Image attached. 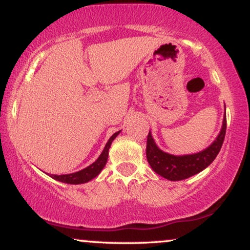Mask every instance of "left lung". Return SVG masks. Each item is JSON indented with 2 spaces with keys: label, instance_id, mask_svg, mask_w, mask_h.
<instances>
[{
  "label": "left lung",
  "instance_id": "1",
  "mask_svg": "<svg viewBox=\"0 0 250 250\" xmlns=\"http://www.w3.org/2000/svg\"><path fill=\"white\" fill-rule=\"evenodd\" d=\"M226 128L227 120L225 107V117H223L222 127H221L220 134L217 135L215 141L200 153L189 155H171L161 150L157 147L153 136H151V133L149 131L147 137V149H146L148 163L155 173L169 181L188 179L195 174H199L200 171L207 168L214 161L221 147H222Z\"/></svg>",
  "mask_w": 250,
  "mask_h": 250
}]
</instances>
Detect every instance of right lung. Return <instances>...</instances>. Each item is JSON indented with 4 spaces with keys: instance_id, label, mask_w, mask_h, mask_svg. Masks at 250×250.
<instances>
[{
    "instance_id": "1",
    "label": "right lung",
    "mask_w": 250,
    "mask_h": 250,
    "mask_svg": "<svg viewBox=\"0 0 250 250\" xmlns=\"http://www.w3.org/2000/svg\"><path fill=\"white\" fill-rule=\"evenodd\" d=\"M120 133H121V130L116 131L115 134L111 135V137L108 140L107 145H105V147H104V149H103L101 155L99 156V159H97L94 163H91L90 166H88L87 168L76 171V173H71V174H63V175L51 174L50 177H53V179L56 181H60V182L69 183V185H81V183L89 182L90 180H93L94 177H96L97 175L101 173L102 169L104 168L105 163H107V161H108V151H109V148H110V146H111V142L115 140V137Z\"/></svg>"
}]
</instances>
